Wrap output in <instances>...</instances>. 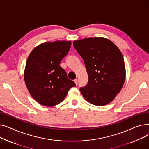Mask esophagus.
Wrapping results in <instances>:
<instances>
[{
  "mask_svg": "<svg viewBox=\"0 0 149 149\" xmlns=\"http://www.w3.org/2000/svg\"><path fill=\"white\" fill-rule=\"evenodd\" d=\"M74 82H75V84H76V85H77V79H74Z\"/></svg>",
  "mask_w": 149,
  "mask_h": 149,
  "instance_id": "34e87169",
  "label": "esophagus"
}]
</instances>
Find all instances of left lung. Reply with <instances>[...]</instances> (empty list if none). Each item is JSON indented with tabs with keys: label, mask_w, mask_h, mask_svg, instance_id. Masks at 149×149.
Instances as JSON below:
<instances>
[{
	"label": "left lung",
	"mask_w": 149,
	"mask_h": 149,
	"mask_svg": "<svg viewBox=\"0 0 149 149\" xmlns=\"http://www.w3.org/2000/svg\"><path fill=\"white\" fill-rule=\"evenodd\" d=\"M82 58L88 82L80 88L89 103L103 106L111 102L120 91L126 77L123 55L111 41L103 37H90L73 41Z\"/></svg>",
	"instance_id": "8db88e82"
}]
</instances>
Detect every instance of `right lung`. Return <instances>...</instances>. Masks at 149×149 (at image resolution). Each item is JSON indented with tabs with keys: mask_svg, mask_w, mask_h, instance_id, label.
Masks as SVG:
<instances>
[{
	"mask_svg": "<svg viewBox=\"0 0 149 149\" xmlns=\"http://www.w3.org/2000/svg\"><path fill=\"white\" fill-rule=\"evenodd\" d=\"M70 41L47 42L35 48L26 61L24 82L32 97L43 106L62 102L68 90L76 86L59 66L71 47Z\"/></svg>",
	"mask_w": 149,
	"mask_h": 149,
	"instance_id": "1",
	"label": "right lung"
}]
</instances>
